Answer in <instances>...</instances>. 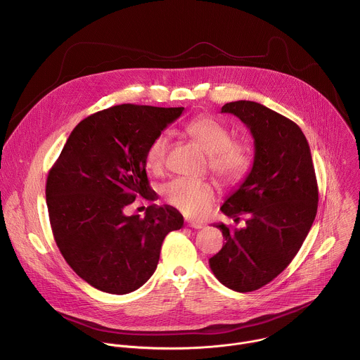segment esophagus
I'll return each mask as SVG.
<instances>
[{"instance_id":"1","label":"esophagus","mask_w":360,"mask_h":360,"mask_svg":"<svg viewBox=\"0 0 360 360\" xmlns=\"http://www.w3.org/2000/svg\"><path fill=\"white\" fill-rule=\"evenodd\" d=\"M188 226L192 227V229H202L203 224L199 223V221H193V220H188Z\"/></svg>"}]
</instances>
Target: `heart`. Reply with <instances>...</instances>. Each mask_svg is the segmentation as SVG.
Instances as JSON below:
<instances>
[{
    "instance_id": "obj_1",
    "label": "heart",
    "mask_w": 360,
    "mask_h": 360,
    "mask_svg": "<svg viewBox=\"0 0 360 360\" xmlns=\"http://www.w3.org/2000/svg\"><path fill=\"white\" fill-rule=\"evenodd\" d=\"M195 143L209 154L210 169L226 182L240 181L250 168L248 150L231 141V134L220 122L212 117H198L191 120L185 127ZM169 137L160 133L146 151V167L158 174L162 171L167 160ZM165 199L188 216H203L214 202L216 192L212 184L202 179L175 178L164 186Z\"/></svg>"
}]
</instances>
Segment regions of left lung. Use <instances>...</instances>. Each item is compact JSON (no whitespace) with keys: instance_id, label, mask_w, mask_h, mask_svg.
<instances>
[{"instance_id":"left-lung-1","label":"left lung","mask_w":360,"mask_h":360,"mask_svg":"<svg viewBox=\"0 0 360 360\" xmlns=\"http://www.w3.org/2000/svg\"><path fill=\"white\" fill-rule=\"evenodd\" d=\"M221 112L250 130L255 161L220 207L234 221L245 214L246 224H216L226 243L209 266L227 288L250 292L273 281L301 249L316 216L318 185L308 141L290 118L249 100L226 103Z\"/></svg>"}]
</instances>
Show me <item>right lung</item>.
Listing matches in <instances>:
<instances>
[{
  "label": "right lung",
  "instance_id": "1",
  "mask_svg": "<svg viewBox=\"0 0 360 360\" xmlns=\"http://www.w3.org/2000/svg\"><path fill=\"white\" fill-rule=\"evenodd\" d=\"M184 107L120 104L75 127L46 179L55 242L72 270L91 287L123 295L154 274L165 236L184 226L171 206L127 216L136 198L154 199L146 172L150 143Z\"/></svg>",
  "mask_w": 360,
  "mask_h": 360
}]
</instances>
